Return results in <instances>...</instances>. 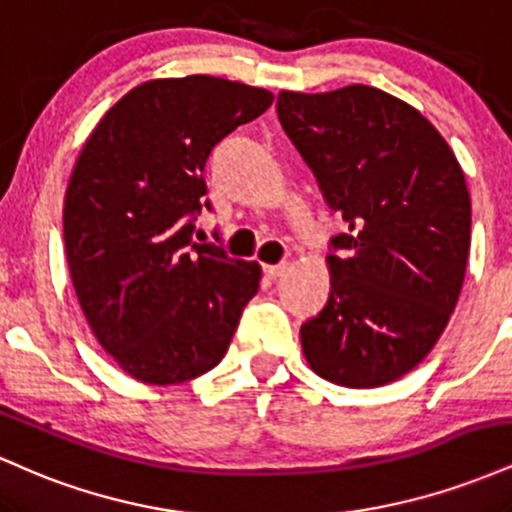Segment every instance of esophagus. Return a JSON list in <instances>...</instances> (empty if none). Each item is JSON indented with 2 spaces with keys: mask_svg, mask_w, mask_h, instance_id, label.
<instances>
[{
  "mask_svg": "<svg viewBox=\"0 0 512 512\" xmlns=\"http://www.w3.org/2000/svg\"><path fill=\"white\" fill-rule=\"evenodd\" d=\"M264 274L269 276V279H276V276H281L286 272V269H289V264L286 262H281V264H264Z\"/></svg>",
  "mask_w": 512,
  "mask_h": 512,
  "instance_id": "esophagus-1",
  "label": "esophagus"
}]
</instances>
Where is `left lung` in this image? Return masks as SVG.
<instances>
[{"label": "left lung", "mask_w": 512, "mask_h": 512, "mask_svg": "<svg viewBox=\"0 0 512 512\" xmlns=\"http://www.w3.org/2000/svg\"><path fill=\"white\" fill-rule=\"evenodd\" d=\"M276 113L349 223L327 257L330 298L301 327L305 361L334 385L395 383L460 298L472 228L460 163L419 110L373 86L281 91Z\"/></svg>", "instance_id": "obj_1"}]
</instances>
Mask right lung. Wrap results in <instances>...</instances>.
I'll use <instances>...</instances> for the list:
<instances>
[{
    "mask_svg": "<svg viewBox=\"0 0 512 512\" xmlns=\"http://www.w3.org/2000/svg\"><path fill=\"white\" fill-rule=\"evenodd\" d=\"M274 96L219 76L151 79L101 117L64 195V248L88 327L146 385L219 366L262 267L195 243L204 166Z\"/></svg>",
    "mask_w": 512,
    "mask_h": 512,
    "instance_id": "right-lung-1",
    "label": "right lung"
}]
</instances>
